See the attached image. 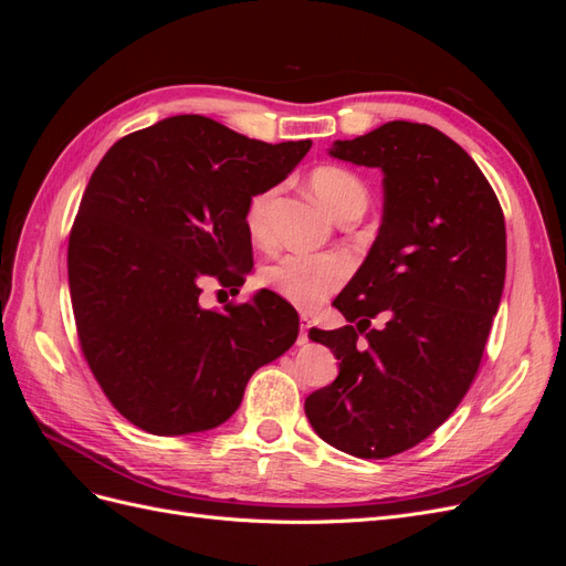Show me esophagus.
Returning <instances> with one entry per match:
<instances>
[{"instance_id":"1","label":"esophagus","mask_w":566,"mask_h":566,"mask_svg":"<svg viewBox=\"0 0 566 566\" xmlns=\"http://www.w3.org/2000/svg\"><path fill=\"white\" fill-rule=\"evenodd\" d=\"M310 318H306V316H302V321H300V337H297V345L300 347H304L306 345V342H310V335H306V331H310Z\"/></svg>"}]
</instances>
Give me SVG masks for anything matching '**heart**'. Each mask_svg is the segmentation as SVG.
I'll use <instances>...</instances> for the list:
<instances>
[{
	"label": "heart",
	"instance_id": "1",
	"mask_svg": "<svg viewBox=\"0 0 566 566\" xmlns=\"http://www.w3.org/2000/svg\"><path fill=\"white\" fill-rule=\"evenodd\" d=\"M310 184L316 198L335 217L347 205L368 198L364 181L354 172L337 165L316 167ZM281 193L279 186H269L256 191L245 205V227L254 241L266 243L271 238V212L273 202ZM352 264L345 254L337 252H287L276 262L266 264L260 271V281L273 293H279L290 304L312 312L321 306L333 293L347 283Z\"/></svg>",
	"mask_w": 566,
	"mask_h": 566
}]
</instances>
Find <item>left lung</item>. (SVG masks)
Listing matches in <instances>:
<instances>
[{"label": "left lung", "instance_id": "1", "mask_svg": "<svg viewBox=\"0 0 566 566\" xmlns=\"http://www.w3.org/2000/svg\"><path fill=\"white\" fill-rule=\"evenodd\" d=\"M331 156L385 172V214L333 302L349 325L312 328L339 361L304 401L316 434L356 458L413 449L465 397L505 283V217L482 169L447 134L394 119Z\"/></svg>", "mask_w": 566, "mask_h": 566}]
</instances>
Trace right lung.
<instances>
[{
    "instance_id": "right-lung-1",
    "label": "right lung",
    "mask_w": 566,
    "mask_h": 566,
    "mask_svg": "<svg viewBox=\"0 0 566 566\" xmlns=\"http://www.w3.org/2000/svg\"><path fill=\"white\" fill-rule=\"evenodd\" d=\"M312 142L264 144L177 115L115 142L84 188L67 241L82 356L119 416L150 434L229 420L252 373L285 354L297 312L279 295L200 306L202 285L245 283V205Z\"/></svg>"
}]
</instances>
